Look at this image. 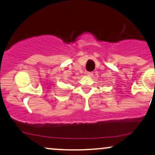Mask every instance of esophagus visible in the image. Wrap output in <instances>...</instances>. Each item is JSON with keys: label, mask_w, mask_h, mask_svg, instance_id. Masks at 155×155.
I'll return each mask as SVG.
<instances>
[{"label": "esophagus", "mask_w": 155, "mask_h": 155, "mask_svg": "<svg viewBox=\"0 0 155 155\" xmlns=\"http://www.w3.org/2000/svg\"><path fill=\"white\" fill-rule=\"evenodd\" d=\"M87 75L89 76H91L94 75V72H87Z\"/></svg>", "instance_id": "1"}]
</instances>
